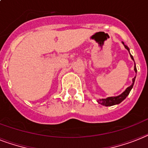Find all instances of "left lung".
Wrapping results in <instances>:
<instances>
[{
	"mask_svg": "<svg viewBox=\"0 0 148 148\" xmlns=\"http://www.w3.org/2000/svg\"><path fill=\"white\" fill-rule=\"evenodd\" d=\"M123 43V45H124V47H125L126 49H127L128 51H130V49L128 48L126 45H124V43L123 42H122ZM130 57H131V58H132L133 60L134 61V57H133L132 56H131V54L130 53ZM134 71L135 73H137V68H136V65H135V62H134ZM135 78H136V76H135L134 79H133V83L131 84V86H130L129 87H127V89H126V90L124 91L123 92H122L121 95H119V96H117V97H107V98H106V99H98V103L100 104H102V105H103V106H113V105H116V104H119L121 103V102L123 101V99H126V97H127L128 95H129V93H130V90H131V89L133 88V86H134V81H135Z\"/></svg>",
	"mask_w": 148,
	"mask_h": 148,
	"instance_id": "left-lung-1",
	"label": "left lung"
}]
</instances>
